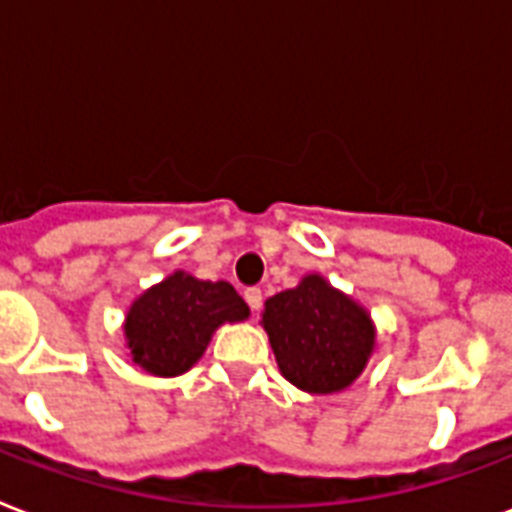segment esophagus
Returning <instances> with one entry per match:
<instances>
[{"label": "esophagus", "instance_id": "esophagus-1", "mask_svg": "<svg viewBox=\"0 0 512 512\" xmlns=\"http://www.w3.org/2000/svg\"><path fill=\"white\" fill-rule=\"evenodd\" d=\"M244 298H247L252 314H260V308H263V290H260V287H249V290L244 292Z\"/></svg>", "mask_w": 512, "mask_h": 512}]
</instances>
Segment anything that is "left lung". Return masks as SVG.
Listing matches in <instances>:
<instances>
[{"mask_svg": "<svg viewBox=\"0 0 512 512\" xmlns=\"http://www.w3.org/2000/svg\"><path fill=\"white\" fill-rule=\"evenodd\" d=\"M260 325L282 376L311 395H333L354 384L376 346L368 311L319 273L265 300Z\"/></svg>", "mask_w": 512, "mask_h": 512, "instance_id": "1", "label": "left lung"}]
</instances>
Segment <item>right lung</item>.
I'll return each mask as SVG.
<instances>
[{"label": "right lung", "instance_id": "right-lung-1", "mask_svg": "<svg viewBox=\"0 0 512 512\" xmlns=\"http://www.w3.org/2000/svg\"><path fill=\"white\" fill-rule=\"evenodd\" d=\"M247 317L249 306L228 282H201L174 271L131 303L123 333L139 368L171 378L204 357L217 327Z\"/></svg>", "mask_w": 512, "mask_h": 512}]
</instances>
